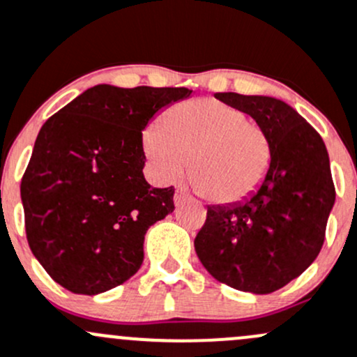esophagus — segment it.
Wrapping results in <instances>:
<instances>
[{
  "label": "esophagus",
  "instance_id": "1",
  "mask_svg": "<svg viewBox=\"0 0 357 357\" xmlns=\"http://www.w3.org/2000/svg\"><path fill=\"white\" fill-rule=\"evenodd\" d=\"M190 200V197H188V193H186V191H183V190H178L174 193V204H176V207H179V205H183V204H186V202Z\"/></svg>",
  "mask_w": 357,
  "mask_h": 357
}]
</instances>
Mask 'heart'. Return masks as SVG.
<instances>
[{"mask_svg":"<svg viewBox=\"0 0 357 357\" xmlns=\"http://www.w3.org/2000/svg\"><path fill=\"white\" fill-rule=\"evenodd\" d=\"M144 152L162 181L188 169L193 185L217 204H238L260 188L272 160V142L245 111L213 99L171 107L144 131Z\"/></svg>","mask_w":357,"mask_h":357,"instance_id":"obj_1","label":"heart"}]
</instances>
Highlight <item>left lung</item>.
<instances>
[{"label":"left lung","mask_w":357,"mask_h":357,"mask_svg":"<svg viewBox=\"0 0 357 357\" xmlns=\"http://www.w3.org/2000/svg\"><path fill=\"white\" fill-rule=\"evenodd\" d=\"M217 99L265 128L272 160L253 195L207 208L195 251L219 282L270 294L301 275L324 245L335 202L328 152L318 131L284 100L236 92Z\"/></svg>","instance_id":"8db88e82"}]
</instances>
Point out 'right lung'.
Here are the masks:
<instances>
[{
    "instance_id": "obj_1",
    "label": "right lung",
    "mask_w": 357,
    "mask_h": 357,
    "mask_svg": "<svg viewBox=\"0 0 357 357\" xmlns=\"http://www.w3.org/2000/svg\"><path fill=\"white\" fill-rule=\"evenodd\" d=\"M190 96L100 84L44 123L20 195L30 250L59 286L100 294L142 267L149 227L174 210V188L145 179L142 131Z\"/></svg>"
}]
</instances>
